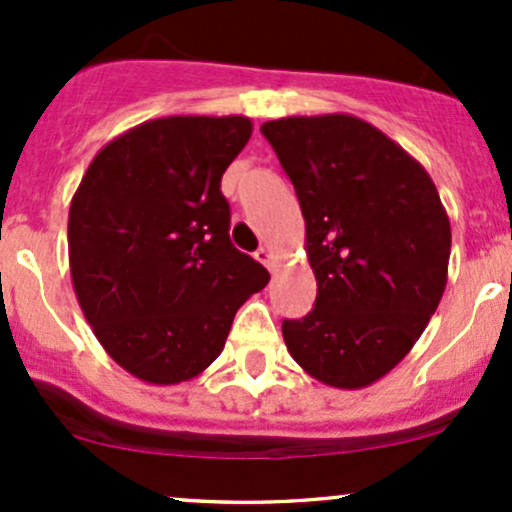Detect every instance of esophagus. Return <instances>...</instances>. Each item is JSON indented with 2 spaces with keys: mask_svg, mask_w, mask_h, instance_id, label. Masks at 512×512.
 I'll return each mask as SVG.
<instances>
[{
  "mask_svg": "<svg viewBox=\"0 0 512 512\" xmlns=\"http://www.w3.org/2000/svg\"><path fill=\"white\" fill-rule=\"evenodd\" d=\"M255 257H257V262H262L267 269H274V252L269 248H260L255 252Z\"/></svg>",
  "mask_w": 512,
  "mask_h": 512,
  "instance_id": "1",
  "label": "esophagus"
}]
</instances>
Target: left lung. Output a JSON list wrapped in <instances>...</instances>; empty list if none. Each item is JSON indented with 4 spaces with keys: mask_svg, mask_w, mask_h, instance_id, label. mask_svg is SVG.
<instances>
[{
    "mask_svg": "<svg viewBox=\"0 0 512 512\" xmlns=\"http://www.w3.org/2000/svg\"><path fill=\"white\" fill-rule=\"evenodd\" d=\"M262 134L296 187L317 281L315 308L281 325L286 349L320 383L373 385L443 298L452 236L436 185L354 115L281 117Z\"/></svg>",
    "mask_w": 512,
    "mask_h": 512,
    "instance_id": "obj_1",
    "label": "left lung"
}]
</instances>
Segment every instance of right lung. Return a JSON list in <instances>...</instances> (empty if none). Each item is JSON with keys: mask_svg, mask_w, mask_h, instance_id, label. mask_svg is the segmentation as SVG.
<instances>
[{"mask_svg": "<svg viewBox=\"0 0 512 512\" xmlns=\"http://www.w3.org/2000/svg\"><path fill=\"white\" fill-rule=\"evenodd\" d=\"M243 115L158 117L98 151L69 207V269L88 325L134 378L178 385L223 351L269 272L228 238L221 175Z\"/></svg>", "mask_w": 512, "mask_h": 512, "instance_id": "right-lung-1", "label": "right lung"}]
</instances>
